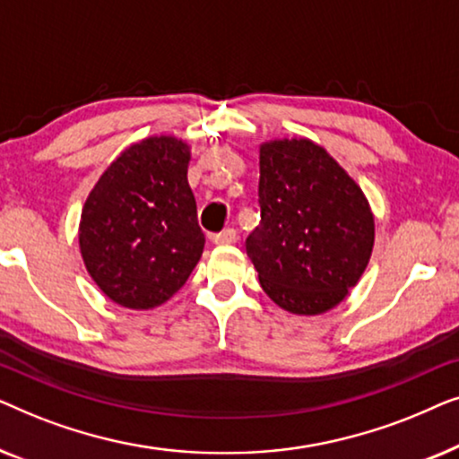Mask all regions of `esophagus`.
<instances>
[{
    "instance_id": "obj_1",
    "label": "esophagus",
    "mask_w": 459,
    "mask_h": 459,
    "mask_svg": "<svg viewBox=\"0 0 459 459\" xmlns=\"http://www.w3.org/2000/svg\"><path fill=\"white\" fill-rule=\"evenodd\" d=\"M211 240L215 242V244H231V242H236V240H238V234H236V230H234V228H228V230L219 231V234L212 236Z\"/></svg>"
}]
</instances>
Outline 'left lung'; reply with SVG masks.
<instances>
[{"mask_svg":"<svg viewBox=\"0 0 459 459\" xmlns=\"http://www.w3.org/2000/svg\"><path fill=\"white\" fill-rule=\"evenodd\" d=\"M261 223L247 238L263 290L281 309L319 316L366 272L374 215L361 187L305 137L259 150Z\"/></svg>","mask_w":459,"mask_h":459,"instance_id":"8db88e82","label":"left lung"}]
</instances>
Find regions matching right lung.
Segmentation results:
<instances>
[{
  "instance_id": "1",
  "label": "right lung",
  "mask_w": 459,
  "mask_h": 459,
  "mask_svg": "<svg viewBox=\"0 0 459 459\" xmlns=\"http://www.w3.org/2000/svg\"><path fill=\"white\" fill-rule=\"evenodd\" d=\"M187 165L186 142L146 137L121 152L87 196L81 256L112 303L137 311L159 307L200 261L204 234Z\"/></svg>"
}]
</instances>
